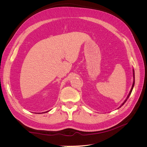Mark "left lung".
<instances>
[{
    "mask_svg": "<svg viewBox=\"0 0 147 147\" xmlns=\"http://www.w3.org/2000/svg\"><path fill=\"white\" fill-rule=\"evenodd\" d=\"M133 77H134V82H133V84H132V88H131V91H130V92H129V94H128V96H127V98L126 99V100H124V102H123V103L121 105V106H119V108H120L122 106V105H123L124 104V103H125V102H126V100H127V99L129 98V96L131 95V92H132V89H133V87H134V83H135V77H134V70H133Z\"/></svg>",
    "mask_w": 147,
    "mask_h": 147,
    "instance_id": "obj_1",
    "label": "left lung"
}]
</instances>
